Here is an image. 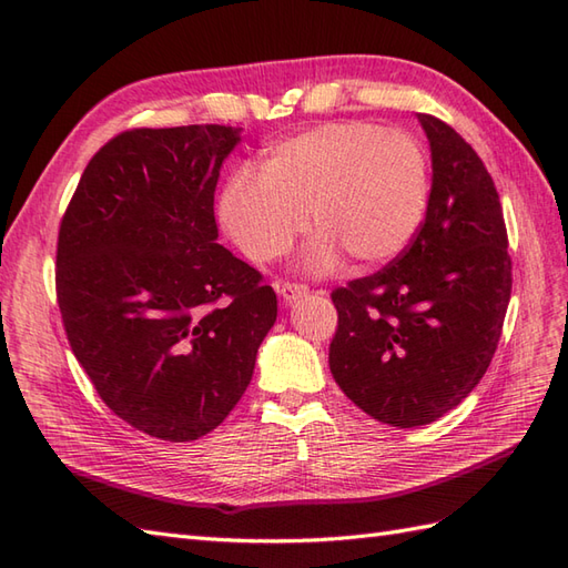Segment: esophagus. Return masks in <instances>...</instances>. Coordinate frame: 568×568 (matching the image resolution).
Wrapping results in <instances>:
<instances>
[{"mask_svg":"<svg viewBox=\"0 0 568 568\" xmlns=\"http://www.w3.org/2000/svg\"><path fill=\"white\" fill-rule=\"evenodd\" d=\"M276 292L284 298V303H294L298 298H303L308 294V286L306 284H294V282H282L276 286Z\"/></svg>","mask_w":568,"mask_h":568,"instance_id":"1","label":"esophagus"}]
</instances>
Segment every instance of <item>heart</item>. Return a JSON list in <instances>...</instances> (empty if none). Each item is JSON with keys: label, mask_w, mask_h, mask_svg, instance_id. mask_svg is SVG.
<instances>
[{"label": "heart", "mask_w": 568, "mask_h": 568, "mask_svg": "<svg viewBox=\"0 0 568 568\" xmlns=\"http://www.w3.org/2000/svg\"><path fill=\"white\" fill-rule=\"evenodd\" d=\"M432 195L424 144L373 122H327L276 142L262 173L236 171L221 190L229 236L255 262L282 257L306 229L303 265L335 270L342 255L383 265L417 236Z\"/></svg>", "instance_id": "b5f03b06"}]
</instances>
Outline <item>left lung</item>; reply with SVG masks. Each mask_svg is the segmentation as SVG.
<instances>
[{"label":"left lung","mask_w":568,"mask_h":568,"mask_svg":"<svg viewBox=\"0 0 568 568\" xmlns=\"http://www.w3.org/2000/svg\"><path fill=\"white\" fill-rule=\"evenodd\" d=\"M417 118L434 171L417 236L388 267L332 292V378L358 409L399 428L432 424L475 390L514 284L489 171L450 124Z\"/></svg>","instance_id":"left-lung-1"}]
</instances>
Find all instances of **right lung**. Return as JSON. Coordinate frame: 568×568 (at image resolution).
<instances>
[{
  "label": "right lung",
  "mask_w": 568,
  "mask_h": 568,
  "mask_svg": "<svg viewBox=\"0 0 568 568\" xmlns=\"http://www.w3.org/2000/svg\"><path fill=\"white\" fill-rule=\"evenodd\" d=\"M239 128L128 130L95 151L58 239V303L95 393L140 432L210 434L253 378L276 294L219 245L214 190Z\"/></svg>",
  "instance_id": "add662e5"
}]
</instances>
